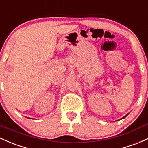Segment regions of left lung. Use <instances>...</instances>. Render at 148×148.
<instances>
[{"label":"left lung","instance_id":"1","mask_svg":"<svg viewBox=\"0 0 148 148\" xmlns=\"http://www.w3.org/2000/svg\"><path fill=\"white\" fill-rule=\"evenodd\" d=\"M126 116H127V115H126ZM125 116H124V117H123V119H124V118H125Z\"/></svg>","mask_w":148,"mask_h":148}]
</instances>
